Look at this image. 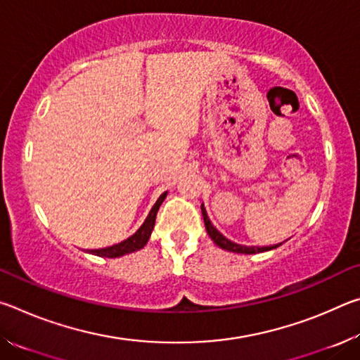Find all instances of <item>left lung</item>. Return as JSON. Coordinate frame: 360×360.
<instances>
[{
    "label": "left lung",
    "mask_w": 360,
    "mask_h": 360,
    "mask_svg": "<svg viewBox=\"0 0 360 360\" xmlns=\"http://www.w3.org/2000/svg\"><path fill=\"white\" fill-rule=\"evenodd\" d=\"M202 214H203V221H205V227H206V231H208L210 238L216 243V245L219 248L225 249V251H230V252H238V254H255V252H264V251H270V249H275L278 248L279 245L276 246H262V248H257V246H243V245H238V243H233L230 241L229 238H225V236L219 231L214 225L211 224L208 214H206V210L203 208L202 205Z\"/></svg>",
    "instance_id": "obj_1"
}]
</instances>
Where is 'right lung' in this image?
<instances>
[{
	"instance_id": "1",
	"label": "right lung",
	"mask_w": 360,
	"mask_h": 360,
	"mask_svg": "<svg viewBox=\"0 0 360 360\" xmlns=\"http://www.w3.org/2000/svg\"><path fill=\"white\" fill-rule=\"evenodd\" d=\"M167 198V192H163L158 200L155 202V205L152 206V210L149 212V216L146 217L144 224L139 227L135 233H133L130 238H127L124 241L117 243V245H112L109 248H103V249H90L89 252H92L95 255H100V257H120V255L135 252L138 249H143L146 246V243L149 241V236L154 230V224H155V217H157V211L160 208V205L163 203V200Z\"/></svg>"
}]
</instances>
